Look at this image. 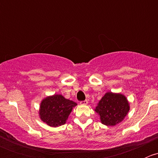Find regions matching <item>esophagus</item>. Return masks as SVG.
Returning a JSON list of instances; mask_svg holds the SVG:
<instances>
[{"label": "esophagus", "mask_w": 158, "mask_h": 158, "mask_svg": "<svg viewBox=\"0 0 158 158\" xmlns=\"http://www.w3.org/2000/svg\"><path fill=\"white\" fill-rule=\"evenodd\" d=\"M80 104L81 105H87V104H88V101L85 99V100H84V101L80 102Z\"/></svg>", "instance_id": "1"}]
</instances>
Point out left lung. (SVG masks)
Returning a JSON list of instances; mask_svg holds the SVG:
<instances>
[{
    "label": "left lung",
    "mask_w": 158,
    "mask_h": 158,
    "mask_svg": "<svg viewBox=\"0 0 158 158\" xmlns=\"http://www.w3.org/2000/svg\"><path fill=\"white\" fill-rule=\"evenodd\" d=\"M129 109V103L125 95L109 92L102 98L95 111L100 115L103 125L114 126L123 121Z\"/></svg>",
    "instance_id": "left-lung-1"
}]
</instances>
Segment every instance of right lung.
Segmentation results:
<instances>
[{
	"label": "right lung",
	"instance_id": "obj_1",
	"mask_svg": "<svg viewBox=\"0 0 158 158\" xmlns=\"http://www.w3.org/2000/svg\"><path fill=\"white\" fill-rule=\"evenodd\" d=\"M76 102L66 99L62 95H53L44 98L40 106L41 120L50 127H58L66 124Z\"/></svg>",
	"mask_w": 158,
	"mask_h": 158
}]
</instances>
